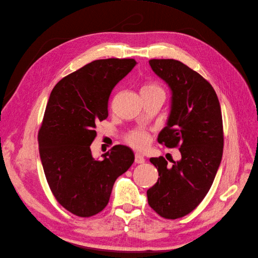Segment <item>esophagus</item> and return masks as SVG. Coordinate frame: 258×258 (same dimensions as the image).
<instances>
[{
	"label": "esophagus",
	"instance_id": "esophagus-1",
	"mask_svg": "<svg viewBox=\"0 0 258 258\" xmlns=\"http://www.w3.org/2000/svg\"><path fill=\"white\" fill-rule=\"evenodd\" d=\"M135 161H136V163H143V162L145 161V159H144V157H143L142 155L136 154V156H135Z\"/></svg>",
	"mask_w": 258,
	"mask_h": 258
}]
</instances>
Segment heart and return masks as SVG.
Here are the masks:
<instances>
[{
    "label": "heart",
    "instance_id": "1",
    "mask_svg": "<svg viewBox=\"0 0 258 258\" xmlns=\"http://www.w3.org/2000/svg\"><path fill=\"white\" fill-rule=\"evenodd\" d=\"M141 93L142 96L158 95V93L165 96V91H163V89L159 85L154 83L145 84L141 89ZM126 142L132 147L137 148V150H144L151 142V136L147 131L144 130H134L129 132L126 136Z\"/></svg>",
    "mask_w": 258,
    "mask_h": 258
}]
</instances>
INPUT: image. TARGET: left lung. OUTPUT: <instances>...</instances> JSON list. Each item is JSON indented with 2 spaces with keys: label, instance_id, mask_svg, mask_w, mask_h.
Wrapping results in <instances>:
<instances>
[{
  "label": "left lung",
  "instance_id": "8db88e82",
  "mask_svg": "<svg viewBox=\"0 0 258 258\" xmlns=\"http://www.w3.org/2000/svg\"><path fill=\"white\" fill-rule=\"evenodd\" d=\"M150 66L172 92L158 142L178 147L181 159L172 166L161 156L150 159L159 177L147 190V200L161 217L175 220L196 209L213 184L224 147L222 111L211 84L181 61L152 59Z\"/></svg>",
  "mask_w": 258,
  "mask_h": 258
}]
</instances>
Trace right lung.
I'll list each match as a JSON object with an SVG mask.
<instances>
[{"label": "right lung", "instance_id": "right-lung-1", "mask_svg": "<svg viewBox=\"0 0 258 258\" xmlns=\"http://www.w3.org/2000/svg\"><path fill=\"white\" fill-rule=\"evenodd\" d=\"M137 64L135 59H101L54 86L38 131L44 173L59 204L81 217L102 211L116 178L131 167L135 154L115 145L102 160L92 157L96 122L107 118L113 88Z\"/></svg>", "mask_w": 258, "mask_h": 258}]
</instances>
